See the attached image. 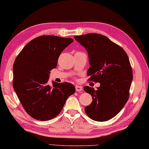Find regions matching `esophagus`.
I'll return each mask as SVG.
<instances>
[{"mask_svg":"<svg viewBox=\"0 0 149 149\" xmlns=\"http://www.w3.org/2000/svg\"><path fill=\"white\" fill-rule=\"evenodd\" d=\"M75 88H76V91H77V92H80L83 90V87L81 86L76 85Z\"/></svg>","mask_w":149,"mask_h":149,"instance_id":"esophagus-1","label":"esophagus"}]
</instances>
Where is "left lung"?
Masks as SVG:
<instances>
[{
	"label": "left lung",
	"mask_w": 149,
	"mask_h": 149,
	"mask_svg": "<svg viewBox=\"0 0 149 149\" xmlns=\"http://www.w3.org/2000/svg\"><path fill=\"white\" fill-rule=\"evenodd\" d=\"M74 38L88 52L89 80L100 84L96 90L88 86L83 88L92 97V102L85 107V111L94 121L109 120L129 99L133 71L128 55L122 47L102 35L88 33Z\"/></svg>",
	"instance_id": "left-lung-1"
}]
</instances>
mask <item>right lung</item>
<instances>
[{"instance_id": "add662e5", "label": "right lung", "mask_w": 149, "mask_h": 149, "mask_svg": "<svg viewBox=\"0 0 149 149\" xmlns=\"http://www.w3.org/2000/svg\"><path fill=\"white\" fill-rule=\"evenodd\" d=\"M73 41L58 36H40L27 43L14 61L13 88L33 118L47 121L56 117L75 92L71 83L53 81L50 86L47 83L61 53Z\"/></svg>"}]
</instances>
